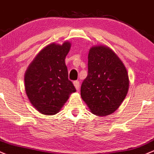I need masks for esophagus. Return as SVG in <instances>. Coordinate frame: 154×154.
Masks as SVG:
<instances>
[{
	"label": "esophagus",
	"mask_w": 154,
	"mask_h": 154,
	"mask_svg": "<svg viewBox=\"0 0 154 154\" xmlns=\"http://www.w3.org/2000/svg\"><path fill=\"white\" fill-rule=\"evenodd\" d=\"M73 84L74 86H75L76 90H79V88H80V83H79V81H75V82H73Z\"/></svg>",
	"instance_id": "esophagus-1"
}]
</instances>
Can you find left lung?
I'll return each mask as SVG.
<instances>
[{"label": "left lung", "instance_id": "obj_1", "mask_svg": "<svg viewBox=\"0 0 154 154\" xmlns=\"http://www.w3.org/2000/svg\"><path fill=\"white\" fill-rule=\"evenodd\" d=\"M127 68L114 51L104 45L90 48L88 75L81 96L93 114L106 116L119 108L129 90Z\"/></svg>", "mask_w": 154, "mask_h": 154}]
</instances>
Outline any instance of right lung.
Wrapping results in <instances>:
<instances>
[{
  "mask_svg": "<svg viewBox=\"0 0 154 154\" xmlns=\"http://www.w3.org/2000/svg\"><path fill=\"white\" fill-rule=\"evenodd\" d=\"M71 47L69 41L60 45L51 43L31 62L25 73V89L32 106L44 115L57 113L72 93L65 57Z\"/></svg>",
  "mask_w": 154,
  "mask_h": 154,
  "instance_id": "obj_1",
  "label": "right lung"
}]
</instances>
